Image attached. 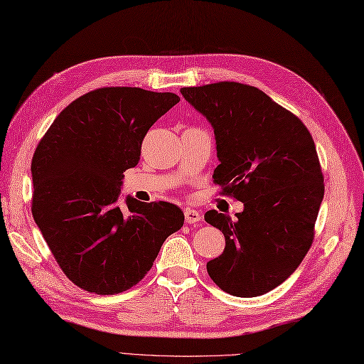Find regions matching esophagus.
<instances>
[{
	"instance_id": "esophagus-1",
	"label": "esophagus",
	"mask_w": 364,
	"mask_h": 364,
	"mask_svg": "<svg viewBox=\"0 0 364 364\" xmlns=\"http://www.w3.org/2000/svg\"><path fill=\"white\" fill-rule=\"evenodd\" d=\"M183 215H185V223H187V224H196L202 219L200 211L193 210V208H185Z\"/></svg>"
}]
</instances>
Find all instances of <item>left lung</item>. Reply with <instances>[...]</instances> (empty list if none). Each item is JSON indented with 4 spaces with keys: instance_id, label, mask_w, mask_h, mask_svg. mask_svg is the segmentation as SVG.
Here are the masks:
<instances>
[{
    "instance_id": "8db88e82",
    "label": "left lung",
    "mask_w": 364,
    "mask_h": 364,
    "mask_svg": "<svg viewBox=\"0 0 364 364\" xmlns=\"http://www.w3.org/2000/svg\"><path fill=\"white\" fill-rule=\"evenodd\" d=\"M181 92L215 129L219 194L244 203L235 220L216 210L203 216L225 236L223 255L207 262V272L233 296L267 294L314 242L324 196L315 141L295 114L255 86L219 82Z\"/></svg>"
}]
</instances>
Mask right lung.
I'll list each match as a JSON object with an SVG mask.
<instances>
[{"mask_svg": "<svg viewBox=\"0 0 364 364\" xmlns=\"http://www.w3.org/2000/svg\"><path fill=\"white\" fill-rule=\"evenodd\" d=\"M173 92L108 86L58 114L32 157V216L60 269L97 295L122 294L153 267L165 239L183 225L168 202L117 203L148 129L179 103Z\"/></svg>", "mask_w": 364, "mask_h": 364, "instance_id": "add662e5", "label": "right lung"}]
</instances>
